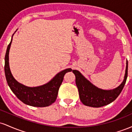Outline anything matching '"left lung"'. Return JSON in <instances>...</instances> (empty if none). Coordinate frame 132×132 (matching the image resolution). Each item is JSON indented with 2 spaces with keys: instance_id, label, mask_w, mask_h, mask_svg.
Wrapping results in <instances>:
<instances>
[{
  "instance_id": "1",
  "label": "left lung",
  "mask_w": 132,
  "mask_h": 132,
  "mask_svg": "<svg viewBox=\"0 0 132 132\" xmlns=\"http://www.w3.org/2000/svg\"><path fill=\"white\" fill-rule=\"evenodd\" d=\"M76 76V84L78 87L79 98L84 105L92 107H101L109 104L115 101L122 92L128 75V61L124 79L119 87L112 90H103L95 87L87 79L81 75L79 71L73 70Z\"/></svg>"
}]
</instances>
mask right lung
<instances>
[{
  "instance_id": "add662e5",
  "label": "right lung",
  "mask_w": 132,
  "mask_h": 132,
  "mask_svg": "<svg viewBox=\"0 0 132 132\" xmlns=\"http://www.w3.org/2000/svg\"><path fill=\"white\" fill-rule=\"evenodd\" d=\"M12 42V37L6 51L4 67L6 80L12 91L18 99L27 105L38 107H47L51 105L56 99L59 88L63 81L64 75L66 72H70L72 69L68 68L61 71L50 81L44 85L33 87L23 85L15 79L9 67V54Z\"/></svg>"
}]
</instances>
